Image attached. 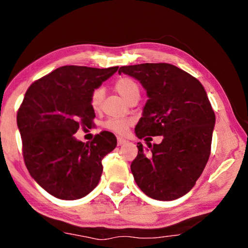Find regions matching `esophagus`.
Here are the masks:
<instances>
[{
	"label": "esophagus",
	"instance_id": "1",
	"mask_svg": "<svg viewBox=\"0 0 248 248\" xmlns=\"http://www.w3.org/2000/svg\"><path fill=\"white\" fill-rule=\"evenodd\" d=\"M125 142H127V140L124 139V138H121V137H119L118 139H117V144L118 145H123V144H124Z\"/></svg>",
	"mask_w": 248,
	"mask_h": 248
}]
</instances>
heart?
Returning <instances> with one entry per match:
<instances>
[{
	"instance_id": "heart-1",
	"label": "heart",
	"mask_w": 248,
	"mask_h": 248,
	"mask_svg": "<svg viewBox=\"0 0 248 248\" xmlns=\"http://www.w3.org/2000/svg\"><path fill=\"white\" fill-rule=\"evenodd\" d=\"M115 90L123 96V97L127 100L131 99L133 96L140 95V87L133 78L124 77L117 79L115 82ZM104 97V91L102 87L95 89L92 92L91 97H90V104L91 106L95 110H98L100 105H102V100ZM132 124L131 119L127 118H111L108 119L106 123L104 124V127L110 130L112 132H116L118 134H124L127 131L128 128Z\"/></svg>"
}]
</instances>
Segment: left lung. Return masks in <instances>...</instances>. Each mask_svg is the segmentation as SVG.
Masks as SVG:
<instances>
[{
    "label": "left lung",
    "instance_id": "8db88e82",
    "mask_svg": "<svg viewBox=\"0 0 248 248\" xmlns=\"http://www.w3.org/2000/svg\"><path fill=\"white\" fill-rule=\"evenodd\" d=\"M118 72L138 79L149 97L136 136L164 137L146 150L138 142L134 180L150 198L178 199L195 186L210 156L216 115L207 93L198 79L173 64L128 65Z\"/></svg>",
    "mask_w": 248,
    "mask_h": 248
}]
</instances>
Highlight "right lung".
<instances>
[{
  "label": "right lung",
  "mask_w": 248,
  "mask_h": 248,
  "mask_svg": "<svg viewBox=\"0 0 248 248\" xmlns=\"http://www.w3.org/2000/svg\"><path fill=\"white\" fill-rule=\"evenodd\" d=\"M117 70L64 65L33 82L25 94L17 111L25 164L37 184L56 198H83L98 185L102 159L116 148V137L103 131L84 143L74 133L92 127V92Z\"/></svg>",
  "instance_id": "add662e5"
}]
</instances>
